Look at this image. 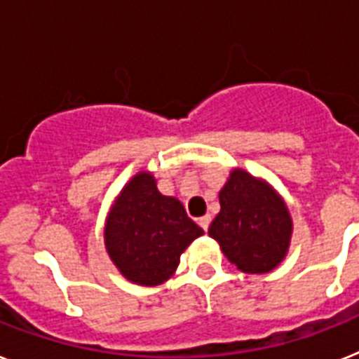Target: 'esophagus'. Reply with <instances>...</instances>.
<instances>
[{"mask_svg": "<svg viewBox=\"0 0 359 359\" xmlns=\"http://www.w3.org/2000/svg\"><path fill=\"white\" fill-rule=\"evenodd\" d=\"M210 222H212V217L210 215H204L198 219V226H201L204 231H208V226H210Z\"/></svg>", "mask_w": 359, "mask_h": 359, "instance_id": "esophagus-1", "label": "esophagus"}]
</instances>
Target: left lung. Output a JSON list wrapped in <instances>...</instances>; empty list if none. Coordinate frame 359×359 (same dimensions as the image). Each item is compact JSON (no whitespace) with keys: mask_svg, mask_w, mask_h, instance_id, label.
<instances>
[{"mask_svg":"<svg viewBox=\"0 0 359 359\" xmlns=\"http://www.w3.org/2000/svg\"><path fill=\"white\" fill-rule=\"evenodd\" d=\"M219 203L221 212L208 233L228 261L245 273L276 270L287 257L294 231L285 198L270 182L236 168L219 191Z\"/></svg>","mask_w":359,"mask_h":359,"instance_id":"8db88e82","label":"left lung"}]
</instances>
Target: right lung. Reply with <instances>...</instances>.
Wrapping results in <instances>:
<instances>
[{
    "mask_svg": "<svg viewBox=\"0 0 359 359\" xmlns=\"http://www.w3.org/2000/svg\"><path fill=\"white\" fill-rule=\"evenodd\" d=\"M204 230L179 198L162 195L149 171H138L105 217L107 255L128 281L158 287L175 273L180 255Z\"/></svg>",
    "mask_w": 359,
    "mask_h": 359,
    "instance_id": "add662e5",
    "label": "right lung"
}]
</instances>
